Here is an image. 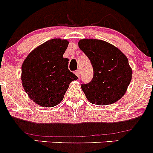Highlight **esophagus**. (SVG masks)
I'll list each match as a JSON object with an SVG mask.
<instances>
[{
	"label": "esophagus",
	"mask_w": 153,
	"mask_h": 153,
	"mask_svg": "<svg viewBox=\"0 0 153 153\" xmlns=\"http://www.w3.org/2000/svg\"><path fill=\"white\" fill-rule=\"evenodd\" d=\"M75 74L78 77H79V76H80V72H79V70H76V71H75Z\"/></svg>",
	"instance_id": "obj_1"
}]
</instances>
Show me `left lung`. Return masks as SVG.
Instances as JSON below:
<instances>
[{
	"label": "left lung",
	"mask_w": 153,
	"mask_h": 153,
	"mask_svg": "<svg viewBox=\"0 0 153 153\" xmlns=\"http://www.w3.org/2000/svg\"><path fill=\"white\" fill-rule=\"evenodd\" d=\"M79 49L90 59L93 77L81 88L91 103L109 105L122 98L132 79V70L122 51L108 42L97 39H82Z\"/></svg>",
	"instance_id": "8db88e82"
}]
</instances>
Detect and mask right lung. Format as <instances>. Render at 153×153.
Listing matches in <instances>:
<instances>
[{
  "mask_svg": "<svg viewBox=\"0 0 153 153\" xmlns=\"http://www.w3.org/2000/svg\"><path fill=\"white\" fill-rule=\"evenodd\" d=\"M69 41L51 39L31 51L21 67V83L30 100L43 107H53L63 100L66 91L77 76L68 70L63 58Z\"/></svg>",
  "mask_w": 153,
  "mask_h": 153,
  "instance_id": "add662e5",
  "label": "right lung"
}]
</instances>
